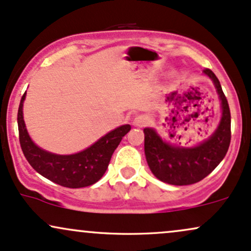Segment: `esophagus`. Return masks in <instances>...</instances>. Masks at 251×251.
<instances>
[{"label": "esophagus", "instance_id": "1", "mask_svg": "<svg viewBox=\"0 0 251 251\" xmlns=\"http://www.w3.org/2000/svg\"><path fill=\"white\" fill-rule=\"evenodd\" d=\"M150 124V119L148 116H144V114H142V116H138L134 118L133 120V125L137 126V127H145V126H148Z\"/></svg>", "mask_w": 251, "mask_h": 251}]
</instances>
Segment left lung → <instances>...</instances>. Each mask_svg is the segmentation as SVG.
<instances>
[{
	"label": "left lung",
	"mask_w": 251,
	"mask_h": 251,
	"mask_svg": "<svg viewBox=\"0 0 251 251\" xmlns=\"http://www.w3.org/2000/svg\"><path fill=\"white\" fill-rule=\"evenodd\" d=\"M215 83L222 103V119L218 128L208 140L196 148L172 146L160 139L154 129L145 128V155L152 174L164 183L190 185L205 178L226 157L231 140V116L229 103L220 80L209 68L204 70Z\"/></svg>",
	"instance_id": "8db88e82"
}]
</instances>
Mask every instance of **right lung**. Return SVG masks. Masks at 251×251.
Returning <instances> with one entry per match:
<instances>
[{
    "label": "right lung",
    "mask_w": 251,
    "mask_h": 251,
    "mask_svg": "<svg viewBox=\"0 0 251 251\" xmlns=\"http://www.w3.org/2000/svg\"><path fill=\"white\" fill-rule=\"evenodd\" d=\"M25 98V93L22 96L19 106L17 125L20 145L31 168L47 179L65 188H85L97 183L106 172L114 150L122 142L124 135L129 132L131 126L123 125L113 129L79 153L54 154L37 148L28 135L22 113Z\"/></svg>",
    "instance_id": "obj_1"
}]
</instances>
